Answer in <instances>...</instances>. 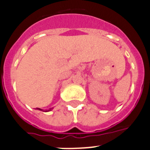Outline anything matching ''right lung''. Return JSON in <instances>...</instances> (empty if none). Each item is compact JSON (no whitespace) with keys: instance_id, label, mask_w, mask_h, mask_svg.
<instances>
[{"instance_id":"obj_1","label":"right lung","mask_w":150,"mask_h":150,"mask_svg":"<svg viewBox=\"0 0 150 150\" xmlns=\"http://www.w3.org/2000/svg\"><path fill=\"white\" fill-rule=\"evenodd\" d=\"M38 110H42V109H40V108H38ZM51 109H50V110H45V112H47V111H49V110H51Z\"/></svg>"}]
</instances>
